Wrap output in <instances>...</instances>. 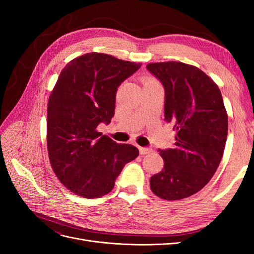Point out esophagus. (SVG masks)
I'll use <instances>...</instances> for the list:
<instances>
[{
  "mask_svg": "<svg viewBox=\"0 0 254 254\" xmlns=\"http://www.w3.org/2000/svg\"><path fill=\"white\" fill-rule=\"evenodd\" d=\"M152 151L151 148L148 147H140V153L141 155H147V153H150Z\"/></svg>",
  "mask_w": 254,
  "mask_h": 254,
  "instance_id": "esophagus-1",
  "label": "esophagus"
}]
</instances>
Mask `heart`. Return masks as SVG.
Segmentation results:
<instances>
[{
    "instance_id": "1",
    "label": "heart",
    "mask_w": 254,
    "mask_h": 254,
    "mask_svg": "<svg viewBox=\"0 0 254 254\" xmlns=\"http://www.w3.org/2000/svg\"><path fill=\"white\" fill-rule=\"evenodd\" d=\"M147 81H153V80H152V79H146L145 82H147Z\"/></svg>"
}]
</instances>
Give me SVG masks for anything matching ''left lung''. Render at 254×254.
I'll return each instance as SVG.
<instances>
[{"label": "left lung", "mask_w": 254, "mask_h": 254, "mask_svg": "<svg viewBox=\"0 0 254 254\" xmlns=\"http://www.w3.org/2000/svg\"><path fill=\"white\" fill-rule=\"evenodd\" d=\"M146 67L163 84L165 121L177 132L174 147L159 150L164 166L150 178V189L164 200H179L196 194L216 172L228 114L217 84L198 67L178 61Z\"/></svg>", "instance_id": "obj_1"}]
</instances>
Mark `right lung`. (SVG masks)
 <instances>
[{
	"mask_svg": "<svg viewBox=\"0 0 254 254\" xmlns=\"http://www.w3.org/2000/svg\"><path fill=\"white\" fill-rule=\"evenodd\" d=\"M108 54L88 53L61 71L48 104L47 144L59 181L83 198L108 194L139 149L118 144L96 128L114 115L120 84L141 67Z\"/></svg>",
	"mask_w": 254,
	"mask_h": 254,
	"instance_id": "add662e5",
	"label": "right lung"
}]
</instances>
